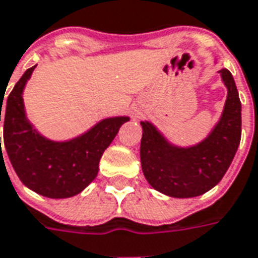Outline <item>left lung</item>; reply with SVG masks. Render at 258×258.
Listing matches in <instances>:
<instances>
[{
	"label": "left lung",
	"mask_w": 258,
	"mask_h": 258,
	"mask_svg": "<svg viewBox=\"0 0 258 258\" xmlns=\"http://www.w3.org/2000/svg\"><path fill=\"white\" fill-rule=\"evenodd\" d=\"M226 86L224 111L202 142L187 147L171 143L149 120H142L140 161L147 182L162 195L187 199L204 195L228 171L242 136V104L233 76L221 69Z\"/></svg>",
	"instance_id": "8db88e82"
}]
</instances>
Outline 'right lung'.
Instances as JSON below:
<instances>
[{"label":"right lung","instance_id":"right-lung-1","mask_svg":"<svg viewBox=\"0 0 258 258\" xmlns=\"http://www.w3.org/2000/svg\"><path fill=\"white\" fill-rule=\"evenodd\" d=\"M34 68L27 69L7 98L4 144L22 183L41 196L68 199L96 179L101 155L129 116L101 119L87 132L63 142L47 139L27 119L23 103V90Z\"/></svg>","mask_w":258,"mask_h":258}]
</instances>
